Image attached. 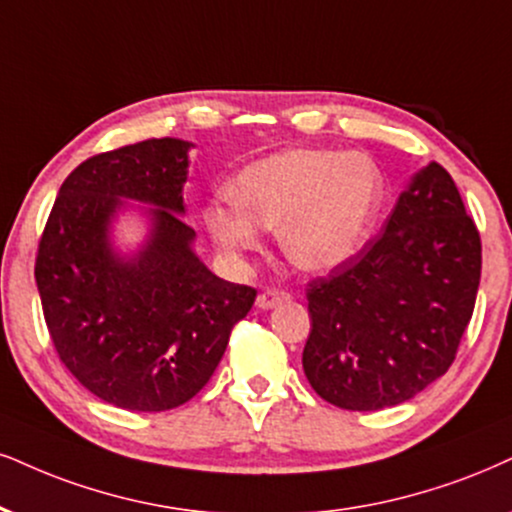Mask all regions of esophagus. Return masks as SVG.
Segmentation results:
<instances>
[{"label":"esophagus","mask_w":512,"mask_h":512,"mask_svg":"<svg viewBox=\"0 0 512 512\" xmlns=\"http://www.w3.org/2000/svg\"><path fill=\"white\" fill-rule=\"evenodd\" d=\"M287 299H289V292H285V289H263V292L258 294L256 306L263 308V311H268V308L282 304V301Z\"/></svg>","instance_id":"1"}]
</instances>
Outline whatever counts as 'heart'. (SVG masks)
Instances as JSON below:
<instances>
[{
	"instance_id": "obj_1",
	"label": "heart",
	"mask_w": 512,
	"mask_h": 512,
	"mask_svg": "<svg viewBox=\"0 0 512 512\" xmlns=\"http://www.w3.org/2000/svg\"><path fill=\"white\" fill-rule=\"evenodd\" d=\"M384 178L365 154L289 149L246 166L232 197L204 208V223L220 249L244 254L261 246L263 230L301 270H332L363 249L380 218Z\"/></svg>"
}]
</instances>
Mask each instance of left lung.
<instances>
[{
  "instance_id": "left-lung-1",
  "label": "left lung",
  "mask_w": 512,
  "mask_h": 512,
  "mask_svg": "<svg viewBox=\"0 0 512 512\" xmlns=\"http://www.w3.org/2000/svg\"><path fill=\"white\" fill-rule=\"evenodd\" d=\"M482 239L449 170L427 163L356 256L308 282L304 372L320 399L382 410L451 363L475 311Z\"/></svg>"
}]
</instances>
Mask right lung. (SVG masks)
Segmentation results:
<instances>
[{
	"mask_svg": "<svg viewBox=\"0 0 512 512\" xmlns=\"http://www.w3.org/2000/svg\"><path fill=\"white\" fill-rule=\"evenodd\" d=\"M189 147L161 137L82 161L37 244V292L61 363L125 410L159 413L197 396L256 299L194 256V230L180 218ZM121 198L157 206L150 242L130 262L108 244Z\"/></svg>",
	"mask_w": 512,
	"mask_h": 512,
	"instance_id": "add662e5",
	"label": "right lung"
}]
</instances>
